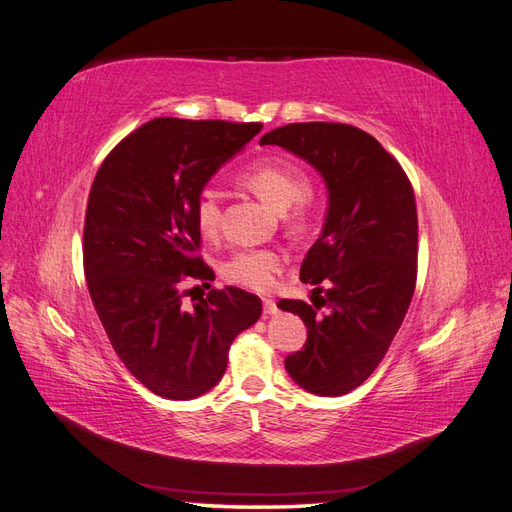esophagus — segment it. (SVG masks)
I'll list each match as a JSON object with an SVG mask.
<instances>
[{"label": "esophagus", "instance_id": "esophagus-1", "mask_svg": "<svg viewBox=\"0 0 512 512\" xmlns=\"http://www.w3.org/2000/svg\"><path fill=\"white\" fill-rule=\"evenodd\" d=\"M262 307H265V314L267 316H275L277 312H280V307H277V303L273 299H265L262 301Z\"/></svg>", "mask_w": 512, "mask_h": 512}]
</instances>
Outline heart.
Masks as SVG:
<instances>
[{"label":"heart","instance_id":"obj_1","mask_svg":"<svg viewBox=\"0 0 512 512\" xmlns=\"http://www.w3.org/2000/svg\"><path fill=\"white\" fill-rule=\"evenodd\" d=\"M239 181L258 194L277 211H286V222L294 232H307L316 224V205L309 196V175L288 158L269 156L252 162L239 173ZM220 194L205 188L196 196L194 220L205 237H215L220 226ZM284 254L273 247H254L232 254L224 265L222 275L230 284L247 290L265 292L275 284L282 271Z\"/></svg>","mask_w":512,"mask_h":512}]
</instances>
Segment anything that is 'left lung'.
<instances>
[{"instance_id": "1", "label": "left lung", "mask_w": 512, "mask_h": 512, "mask_svg": "<svg viewBox=\"0 0 512 512\" xmlns=\"http://www.w3.org/2000/svg\"><path fill=\"white\" fill-rule=\"evenodd\" d=\"M260 145L294 153L327 185V218L301 265V282L324 297L314 305L284 299L277 307L307 327L305 346L284 361L290 378L320 397L346 395L374 374L412 301L414 190L374 136L346 123H288Z\"/></svg>"}]
</instances>
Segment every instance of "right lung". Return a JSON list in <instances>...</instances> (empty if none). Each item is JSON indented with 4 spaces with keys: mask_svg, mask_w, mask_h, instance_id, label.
Segmentation results:
<instances>
[{
    "mask_svg": "<svg viewBox=\"0 0 512 512\" xmlns=\"http://www.w3.org/2000/svg\"><path fill=\"white\" fill-rule=\"evenodd\" d=\"M262 123L158 117L108 153L91 185L83 260L91 301L119 359L151 393L194 399L224 376L228 348L260 318L256 294L211 290L192 307L181 282L211 280L196 196Z\"/></svg>",
    "mask_w": 512,
    "mask_h": 512,
    "instance_id": "1",
    "label": "right lung"
}]
</instances>
